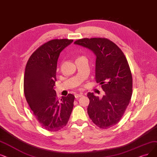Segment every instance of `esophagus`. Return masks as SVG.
I'll return each mask as SVG.
<instances>
[{
    "label": "esophagus",
    "instance_id": "obj_1",
    "mask_svg": "<svg viewBox=\"0 0 157 157\" xmlns=\"http://www.w3.org/2000/svg\"><path fill=\"white\" fill-rule=\"evenodd\" d=\"M82 96H83L82 94H75V97L76 98H78L79 97H81Z\"/></svg>",
    "mask_w": 157,
    "mask_h": 157
}]
</instances>
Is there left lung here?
<instances>
[{
    "label": "left lung",
    "mask_w": 157,
    "mask_h": 157,
    "mask_svg": "<svg viewBox=\"0 0 157 157\" xmlns=\"http://www.w3.org/2000/svg\"><path fill=\"white\" fill-rule=\"evenodd\" d=\"M74 44L90 49L96 55V82L101 84L105 95L100 98L87 93V113L98 128H109L121 121L132 96V75L126 56L105 38H84Z\"/></svg>",
    "instance_id": "8db88e82"
}]
</instances>
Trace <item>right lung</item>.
<instances>
[{"mask_svg":"<svg viewBox=\"0 0 157 157\" xmlns=\"http://www.w3.org/2000/svg\"><path fill=\"white\" fill-rule=\"evenodd\" d=\"M73 41L53 39L44 43L31 54L25 68L26 101L37 121L49 131L66 126L73 108L75 96L70 93L59 100L53 87L60 53Z\"/></svg>","mask_w":157,"mask_h":157,"instance_id":"add662e5","label":"right lung"}]
</instances>
